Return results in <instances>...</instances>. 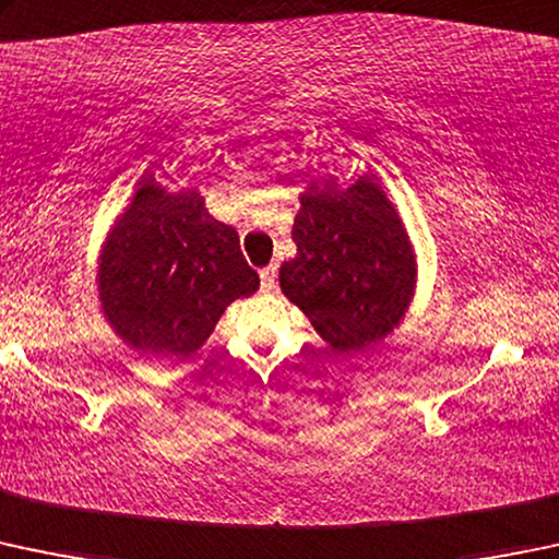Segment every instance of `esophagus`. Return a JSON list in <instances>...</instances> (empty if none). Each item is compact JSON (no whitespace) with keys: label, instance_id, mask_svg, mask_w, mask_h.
Returning <instances> with one entry per match:
<instances>
[{"label":"esophagus","instance_id":"obj_1","mask_svg":"<svg viewBox=\"0 0 559 559\" xmlns=\"http://www.w3.org/2000/svg\"><path fill=\"white\" fill-rule=\"evenodd\" d=\"M275 284H278V281H275V264H267V267H264L262 273H260L262 292H273Z\"/></svg>","mask_w":559,"mask_h":559}]
</instances>
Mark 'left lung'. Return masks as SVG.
<instances>
[{"label":"left lung","instance_id":"8db88e82","mask_svg":"<svg viewBox=\"0 0 559 559\" xmlns=\"http://www.w3.org/2000/svg\"><path fill=\"white\" fill-rule=\"evenodd\" d=\"M295 260L281 292L337 354L385 337L415 292V254L396 209L369 176L348 190L310 185L299 198Z\"/></svg>","mask_w":559,"mask_h":559}]
</instances>
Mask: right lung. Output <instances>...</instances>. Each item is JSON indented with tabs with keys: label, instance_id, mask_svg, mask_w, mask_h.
<instances>
[{
	"label": "right lung",
	"instance_id": "1",
	"mask_svg": "<svg viewBox=\"0 0 559 559\" xmlns=\"http://www.w3.org/2000/svg\"><path fill=\"white\" fill-rule=\"evenodd\" d=\"M260 289L238 233L205 211L195 190L168 195L144 179L117 219L98 270L109 324L139 354L185 358L227 305Z\"/></svg>",
	"mask_w": 559,
	"mask_h": 559
}]
</instances>
